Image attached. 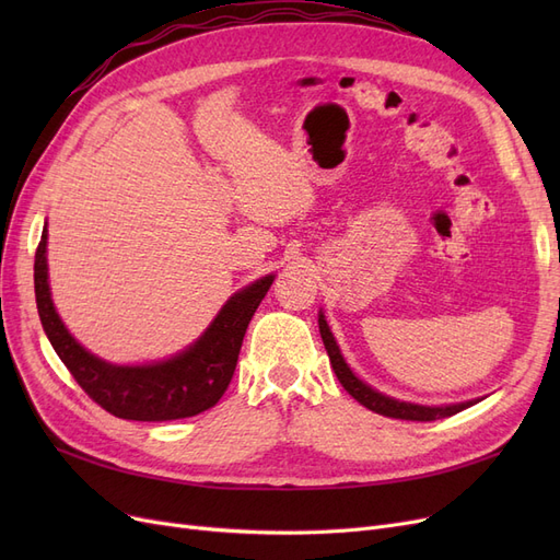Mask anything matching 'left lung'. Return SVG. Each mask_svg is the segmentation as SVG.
Listing matches in <instances>:
<instances>
[{
  "label": "left lung",
  "instance_id": "1",
  "mask_svg": "<svg viewBox=\"0 0 560 560\" xmlns=\"http://www.w3.org/2000/svg\"><path fill=\"white\" fill-rule=\"evenodd\" d=\"M317 325H319L322 341H325V348H327V354H329V362L334 366L336 378L341 381V385L348 389V395H352L362 406H366L369 411L387 416V418L428 422V420H439V418H448V416L460 413L463 409H469V406H474V404L479 401V399H471V401L448 404V406H420V404L399 401V399H393V397H387V395H381L378 389L369 387L366 383H362L358 376L352 374L350 366L343 360L341 350H338V346L334 341V334H331L327 319H325V315H322V313L317 317Z\"/></svg>",
  "mask_w": 560,
  "mask_h": 560
}]
</instances>
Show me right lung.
<instances>
[{
  "mask_svg": "<svg viewBox=\"0 0 560 560\" xmlns=\"http://www.w3.org/2000/svg\"><path fill=\"white\" fill-rule=\"evenodd\" d=\"M46 235L44 229L35 254L37 311L50 346L83 393L116 418L147 422L198 416L222 399L238 364L249 319L276 276L235 292L206 334L175 358L142 366H116L81 348L58 317L48 287Z\"/></svg>",
  "mask_w": 560,
  "mask_h": 560,
  "instance_id": "obj_1",
  "label": "right lung"
}]
</instances>
